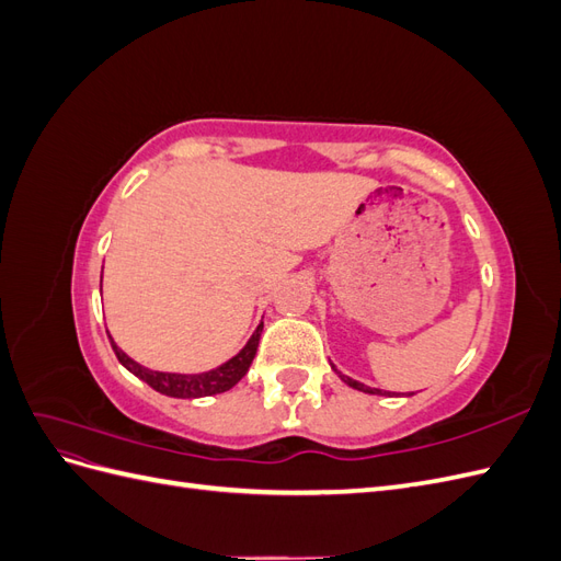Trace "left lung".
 Here are the masks:
<instances>
[{
  "mask_svg": "<svg viewBox=\"0 0 561 561\" xmlns=\"http://www.w3.org/2000/svg\"><path fill=\"white\" fill-rule=\"evenodd\" d=\"M334 371H336V369H334ZM336 375H339V379H342L346 386H351V388H355V390H363V393H369V396H390V393H386V390L369 388V386H365V383H360V381H355V379L342 375V371H336ZM410 396H414V393H410Z\"/></svg>",
  "mask_w": 561,
  "mask_h": 561,
  "instance_id": "1",
  "label": "left lung"
}]
</instances>
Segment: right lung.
<instances>
[{
    "label": "right lung",
    "mask_w": 561,
    "mask_h": 561,
    "mask_svg": "<svg viewBox=\"0 0 561 561\" xmlns=\"http://www.w3.org/2000/svg\"><path fill=\"white\" fill-rule=\"evenodd\" d=\"M262 328L264 322H260L257 330L252 332V336L248 339V344L229 358L227 363H222L215 369L208 371H201V375H175V371H159V369H149L140 363H135L130 355H126L122 348L116 346V342L110 336V344L116 353L118 363H122L130 375H135L138 379H142L147 386H151L159 393L168 396V398H182V400H194V398H208V396H217V393H225V390L233 388L239 383L245 375L248 369L254 360V353H257L260 346V336H262Z\"/></svg>",
    "instance_id": "right-lung-1"
}]
</instances>
